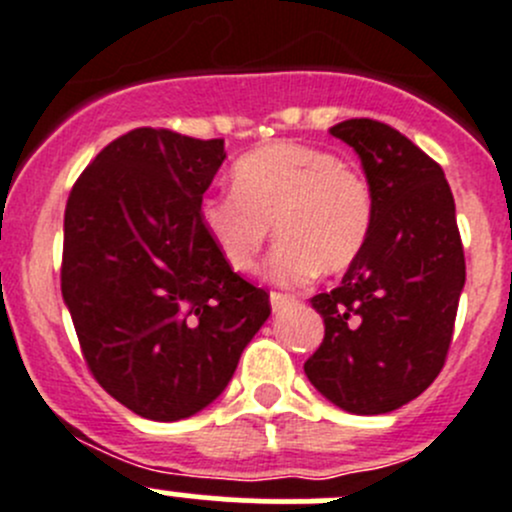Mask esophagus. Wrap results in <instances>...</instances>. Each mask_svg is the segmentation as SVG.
Masks as SVG:
<instances>
[{"label":"esophagus","instance_id":"obj_1","mask_svg":"<svg viewBox=\"0 0 512 512\" xmlns=\"http://www.w3.org/2000/svg\"><path fill=\"white\" fill-rule=\"evenodd\" d=\"M270 304H272V309H275V312H280V309H285V307H289V304H294V297H292V294H287V292H270Z\"/></svg>","mask_w":512,"mask_h":512}]
</instances>
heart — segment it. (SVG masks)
<instances>
[{
  "label": "heart",
  "mask_w": 512,
  "mask_h": 512,
  "mask_svg": "<svg viewBox=\"0 0 512 512\" xmlns=\"http://www.w3.org/2000/svg\"><path fill=\"white\" fill-rule=\"evenodd\" d=\"M230 180L232 193L200 203L205 235L230 270H255L270 225L280 242L267 277L280 285H302L319 270L344 272L369 242V183L324 148L270 143L237 160Z\"/></svg>",
  "instance_id": "heart-1"
}]
</instances>
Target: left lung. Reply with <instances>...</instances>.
<instances>
[{"mask_svg": "<svg viewBox=\"0 0 512 512\" xmlns=\"http://www.w3.org/2000/svg\"><path fill=\"white\" fill-rule=\"evenodd\" d=\"M329 133L359 153L374 225L342 285L314 294L324 339L304 361L314 389L349 414H389L446 364L466 282L443 168L389 123L349 118Z\"/></svg>", "mask_w": 512, "mask_h": 512, "instance_id": "obj_1", "label": "left lung"}]
</instances>
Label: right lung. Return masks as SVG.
<instances>
[{"label":"right lung","instance_id":"1","mask_svg":"<svg viewBox=\"0 0 512 512\" xmlns=\"http://www.w3.org/2000/svg\"><path fill=\"white\" fill-rule=\"evenodd\" d=\"M223 138L133 128L66 200L61 294L103 391L133 414L180 421L218 399L270 292L232 272L200 223Z\"/></svg>","mask_w":512,"mask_h":512}]
</instances>
